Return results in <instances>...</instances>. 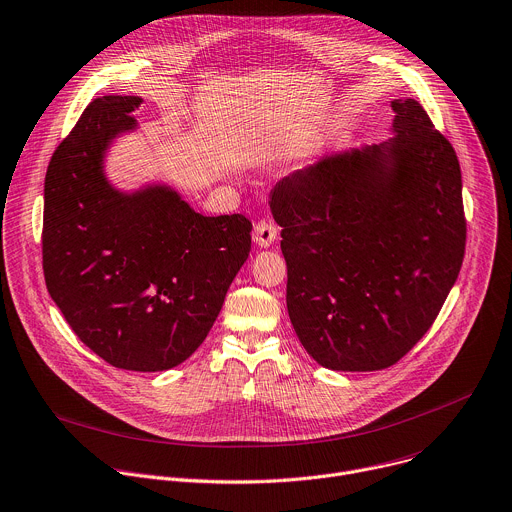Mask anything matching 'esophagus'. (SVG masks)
<instances>
[{
	"instance_id": "1",
	"label": "esophagus",
	"mask_w": 512,
	"mask_h": 512,
	"mask_svg": "<svg viewBox=\"0 0 512 512\" xmlns=\"http://www.w3.org/2000/svg\"><path fill=\"white\" fill-rule=\"evenodd\" d=\"M277 239V227L269 221H259L255 225V231H253V241L259 245V247H271Z\"/></svg>"
}]
</instances>
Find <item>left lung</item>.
Listing matches in <instances>:
<instances>
[{
    "label": "left lung",
    "mask_w": 512,
    "mask_h": 512,
    "mask_svg": "<svg viewBox=\"0 0 512 512\" xmlns=\"http://www.w3.org/2000/svg\"><path fill=\"white\" fill-rule=\"evenodd\" d=\"M392 110L394 138L323 156L271 193L289 319L329 370L376 372L402 360L464 259L458 156L416 100H394Z\"/></svg>",
    "instance_id": "obj_1"
}]
</instances>
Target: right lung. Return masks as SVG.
Instances as JSON below:
<instances>
[{
    "label": "right lung",
    "instance_id": "right-lung-1",
    "mask_svg": "<svg viewBox=\"0 0 512 512\" xmlns=\"http://www.w3.org/2000/svg\"><path fill=\"white\" fill-rule=\"evenodd\" d=\"M138 96L86 106L52 154L44 185L42 263L68 325L120 370L162 372L205 342L251 251L243 215L205 217L177 191L114 189L110 142L136 128Z\"/></svg>",
    "mask_w": 512,
    "mask_h": 512
}]
</instances>
